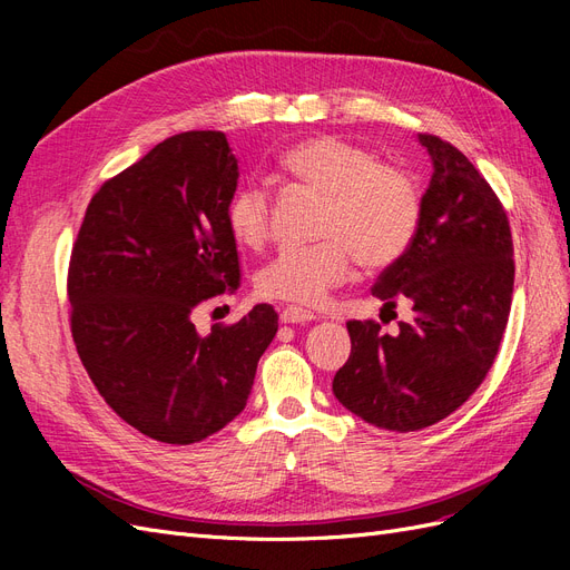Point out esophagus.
<instances>
[{"label": "esophagus", "instance_id": "obj_1", "mask_svg": "<svg viewBox=\"0 0 570 570\" xmlns=\"http://www.w3.org/2000/svg\"><path fill=\"white\" fill-rule=\"evenodd\" d=\"M316 316L312 314V312H304V308H299V306H285L283 312H281V321L283 323H308V321H314Z\"/></svg>", "mask_w": 570, "mask_h": 570}]
</instances>
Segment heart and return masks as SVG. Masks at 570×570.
<instances>
[{
  "label": "heart",
  "mask_w": 570,
  "mask_h": 570,
  "mask_svg": "<svg viewBox=\"0 0 570 570\" xmlns=\"http://www.w3.org/2000/svg\"><path fill=\"white\" fill-rule=\"evenodd\" d=\"M283 166L327 197L316 247H285L258 271V295L318 306L352 273L385 268L406 254L421 223V189L400 164L377 161L371 147L321 135L285 151ZM228 228L239 245L258 247L271 233V195L247 183L228 204Z\"/></svg>",
  "instance_id": "heart-1"
}]
</instances>
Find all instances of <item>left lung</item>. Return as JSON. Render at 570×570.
<instances>
[{"mask_svg": "<svg viewBox=\"0 0 570 570\" xmlns=\"http://www.w3.org/2000/svg\"><path fill=\"white\" fill-rule=\"evenodd\" d=\"M419 142L433 159L419 230L373 285L385 308L409 299L413 316L394 333L375 321H350L352 354L333 381L344 409L396 433L446 419L480 387L513 295V243L502 202L454 145L425 132Z\"/></svg>", "mask_w": 570, "mask_h": 570, "instance_id": "obj_1", "label": "left lung"}]
</instances>
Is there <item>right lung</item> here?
Segmentation results:
<instances>
[{
	"label": "right lung",
	"instance_id": "obj_1",
	"mask_svg": "<svg viewBox=\"0 0 570 570\" xmlns=\"http://www.w3.org/2000/svg\"><path fill=\"white\" fill-rule=\"evenodd\" d=\"M237 159L218 130L168 137L90 199L68 266L71 333L105 402L142 435L193 444L245 409L278 314L256 304L199 335L193 312L239 287L228 228Z\"/></svg>",
	"mask_w": 570,
	"mask_h": 570
}]
</instances>
